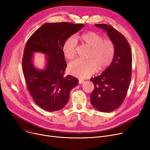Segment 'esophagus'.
Masks as SVG:
<instances>
[{
    "instance_id": "34e87169",
    "label": "esophagus",
    "mask_w": 150,
    "mask_h": 150,
    "mask_svg": "<svg viewBox=\"0 0 150 150\" xmlns=\"http://www.w3.org/2000/svg\"><path fill=\"white\" fill-rule=\"evenodd\" d=\"M78 80H79V84H83L84 82V80H81V79H79Z\"/></svg>"
}]
</instances>
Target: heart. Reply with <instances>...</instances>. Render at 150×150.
<instances>
[{"instance_id":"obj_1","label":"heart","mask_w":150,"mask_h":150,"mask_svg":"<svg viewBox=\"0 0 150 150\" xmlns=\"http://www.w3.org/2000/svg\"><path fill=\"white\" fill-rule=\"evenodd\" d=\"M81 43L90 48L88 60L77 59L69 64L70 74L80 78H86L92 75L97 70H103L111 65L115 57V46L112 41L104 39L99 34L89 31L78 36ZM77 42L70 36L65 41L62 46L64 56L69 59L76 55Z\"/></svg>"}]
</instances>
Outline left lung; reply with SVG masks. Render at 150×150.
<instances>
[{"label":"left lung","instance_id":"8db88e82","mask_svg":"<svg viewBox=\"0 0 150 150\" xmlns=\"http://www.w3.org/2000/svg\"><path fill=\"white\" fill-rule=\"evenodd\" d=\"M95 25L107 31L115 44V54L111 65L103 73L91 78L94 84L91 102L98 111L110 112L119 108L127 96L131 79V50L127 39L111 25Z\"/></svg>","mask_w":150,"mask_h":150}]
</instances>
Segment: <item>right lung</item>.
I'll return each instance as SVG.
<instances>
[{
    "label": "right lung",
    "mask_w": 150,
    "mask_h": 150,
    "mask_svg": "<svg viewBox=\"0 0 150 150\" xmlns=\"http://www.w3.org/2000/svg\"><path fill=\"white\" fill-rule=\"evenodd\" d=\"M84 27L82 23H45L35 31L25 44L22 69L27 88L35 103L47 111L64 108L70 91L79 83L73 76H64L67 64L62 46L68 38ZM35 52H41L47 56L45 69L34 67L32 58Z\"/></svg>",
    "instance_id": "add662e5"
}]
</instances>
